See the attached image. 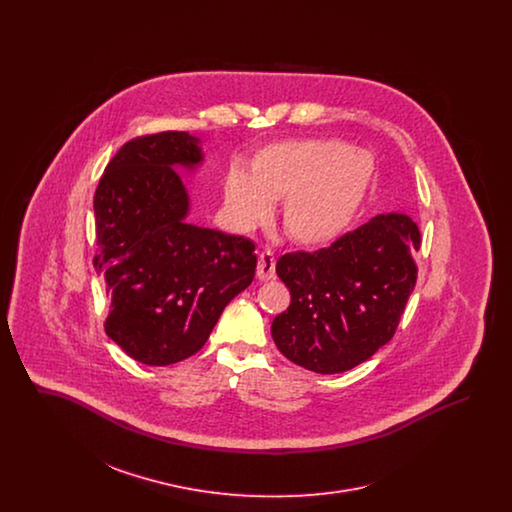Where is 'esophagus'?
<instances>
[{"instance_id":"esophagus-1","label":"esophagus","mask_w":512,"mask_h":512,"mask_svg":"<svg viewBox=\"0 0 512 512\" xmlns=\"http://www.w3.org/2000/svg\"><path fill=\"white\" fill-rule=\"evenodd\" d=\"M257 274H259V280L268 282L276 276V259L272 255V251H263L259 255V265H257Z\"/></svg>"}]
</instances>
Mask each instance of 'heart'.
I'll list each match as a JSON object with an SVG mask.
<instances>
[{"label": "heart", "mask_w": 512, "mask_h": 512, "mask_svg": "<svg viewBox=\"0 0 512 512\" xmlns=\"http://www.w3.org/2000/svg\"><path fill=\"white\" fill-rule=\"evenodd\" d=\"M372 174V159L340 140L276 144L255 155L249 176L228 174L226 209L238 228L253 230L284 199L282 226L293 242L328 245L359 215Z\"/></svg>", "instance_id": "1"}]
</instances>
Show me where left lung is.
I'll return each mask as SVG.
<instances>
[{"instance_id": "obj_1", "label": "left lung", "mask_w": 512, "mask_h": 512, "mask_svg": "<svg viewBox=\"0 0 512 512\" xmlns=\"http://www.w3.org/2000/svg\"><path fill=\"white\" fill-rule=\"evenodd\" d=\"M418 247L413 219L388 213L330 247L282 255L276 274L292 301L270 326L280 353L318 374L365 363L397 330L416 284Z\"/></svg>"}]
</instances>
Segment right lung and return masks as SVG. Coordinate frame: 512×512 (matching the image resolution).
Segmentation results:
<instances>
[{
    "label": "right lung",
    "instance_id": "obj_1",
    "mask_svg": "<svg viewBox=\"0 0 512 512\" xmlns=\"http://www.w3.org/2000/svg\"><path fill=\"white\" fill-rule=\"evenodd\" d=\"M201 161L199 140L188 132L140 136L109 161L94 195V267L111 293L105 332L144 365L197 353L255 276L251 240L186 220L190 197L172 167Z\"/></svg>",
    "mask_w": 512,
    "mask_h": 512
}]
</instances>
